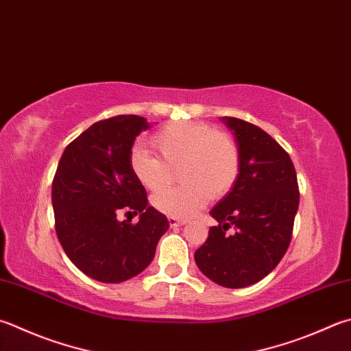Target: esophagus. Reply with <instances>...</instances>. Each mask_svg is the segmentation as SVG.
Wrapping results in <instances>:
<instances>
[{
  "instance_id": "obj_1",
  "label": "esophagus",
  "mask_w": 351,
  "mask_h": 351,
  "mask_svg": "<svg viewBox=\"0 0 351 351\" xmlns=\"http://www.w3.org/2000/svg\"><path fill=\"white\" fill-rule=\"evenodd\" d=\"M168 221H169V226H171V228H176V226H183V224L186 223V221H184V220H177V218H174V217H169V218H168Z\"/></svg>"
}]
</instances>
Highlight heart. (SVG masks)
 I'll use <instances>...</instances> for the list:
<instances>
[{"label": "heart", "mask_w": 351, "mask_h": 351, "mask_svg": "<svg viewBox=\"0 0 351 351\" xmlns=\"http://www.w3.org/2000/svg\"><path fill=\"white\" fill-rule=\"evenodd\" d=\"M158 157L142 148L130 153V171L137 183L157 191L169 182L178 167L177 186L153 195V206L162 214L189 218L210 197L221 198L235 186L240 176V151L232 137L197 121L169 122L151 137Z\"/></svg>", "instance_id": "1"}]
</instances>
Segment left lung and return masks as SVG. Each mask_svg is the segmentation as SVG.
I'll return each instance as SVG.
<instances>
[{"mask_svg": "<svg viewBox=\"0 0 351 351\" xmlns=\"http://www.w3.org/2000/svg\"><path fill=\"white\" fill-rule=\"evenodd\" d=\"M224 122L235 134L240 176L210 209L218 224L194 258L209 280L241 289L269 275L287 252L300 189L292 158L272 136L243 119Z\"/></svg>", "mask_w": 351, "mask_h": 351, "instance_id": "obj_1", "label": "left lung"}]
</instances>
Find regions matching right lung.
<instances>
[{
    "instance_id": "obj_1",
    "label": "right lung",
    "mask_w": 351,
    "mask_h": 351,
    "mask_svg": "<svg viewBox=\"0 0 351 351\" xmlns=\"http://www.w3.org/2000/svg\"><path fill=\"white\" fill-rule=\"evenodd\" d=\"M147 128L141 116L104 119L70 142L58 163L51 184L58 240L70 261L96 281L122 282L141 274L169 228L130 171L131 148ZM121 212L141 218L119 222Z\"/></svg>"
}]
</instances>
